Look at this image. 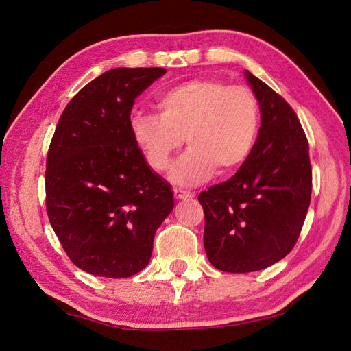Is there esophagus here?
<instances>
[{
    "label": "esophagus",
    "mask_w": 351,
    "mask_h": 351,
    "mask_svg": "<svg viewBox=\"0 0 351 351\" xmlns=\"http://www.w3.org/2000/svg\"><path fill=\"white\" fill-rule=\"evenodd\" d=\"M173 192H174V196L177 199H192V197H195V193L187 192V190H183V189H174Z\"/></svg>",
    "instance_id": "obj_1"
}]
</instances>
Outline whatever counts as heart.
Returning a JSON list of instances; mask_svg holds the SVG:
<instances>
[{
    "label": "heart",
    "instance_id": "1",
    "mask_svg": "<svg viewBox=\"0 0 351 351\" xmlns=\"http://www.w3.org/2000/svg\"><path fill=\"white\" fill-rule=\"evenodd\" d=\"M155 105L158 115H133V137L156 173L167 171L186 139L190 151L171 173L177 184L202 183L215 169L218 176L236 173L256 143L259 102L241 84L189 80L159 93Z\"/></svg>",
    "mask_w": 351,
    "mask_h": 351
}]
</instances>
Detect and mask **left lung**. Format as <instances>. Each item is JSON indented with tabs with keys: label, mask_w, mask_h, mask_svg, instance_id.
Segmentation results:
<instances>
[{
	"label": "left lung",
	"mask_w": 351,
	"mask_h": 351,
	"mask_svg": "<svg viewBox=\"0 0 351 351\" xmlns=\"http://www.w3.org/2000/svg\"><path fill=\"white\" fill-rule=\"evenodd\" d=\"M246 77L261 107L258 141L234 176L197 196L206 256L234 274L265 269L293 250L312 193L309 143L294 110L250 71Z\"/></svg>",
	"instance_id": "obj_1"
}]
</instances>
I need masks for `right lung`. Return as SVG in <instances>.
Instances as JSON below:
<instances>
[{
    "instance_id": "1",
    "label": "right lung",
    "mask_w": 351,
    "mask_h": 351,
    "mask_svg": "<svg viewBox=\"0 0 351 351\" xmlns=\"http://www.w3.org/2000/svg\"><path fill=\"white\" fill-rule=\"evenodd\" d=\"M165 71H105L60 117L47 156V212L62 249L84 272H141L174 208L171 187L146 164L130 121L134 99Z\"/></svg>"
}]
</instances>
